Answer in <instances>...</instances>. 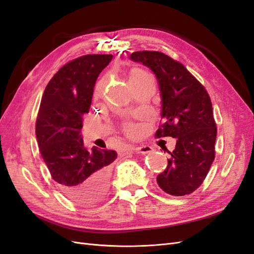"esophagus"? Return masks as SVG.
<instances>
[{"label": "esophagus", "mask_w": 254, "mask_h": 254, "mask_svg": "<svg viewBox=\"0 0 254 254\" xmlns=\"http://www.w3.org/2000/svg\"><path fill=\"white\" fill-rule=\"evenodd\" d=\"M151 150H152V147H150V146H147V145L136 146V147H134V146H133V147H131V146H130V147L124 149L121 153H122V155H126V153H128V152L134 151V152L142 153V155H145V153H148V152H150Z\"/></svg>", "instance_id": "34e87169"}]
</instances>
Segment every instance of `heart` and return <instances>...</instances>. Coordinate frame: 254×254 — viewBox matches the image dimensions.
<instances>
[{
    "mask_svg": "<svg viewBox=\"0 0 254 254\" xmlns=\"http://www.w3.org/2000/svg\"><path fill=\"white\" fill-rule=\"evenodd\" d=\"M148 76H150V75L147 72H145L144 70H141V68H133V70L130 72L129 81L131 84L139 83L142 80H144L146 77H148ZM95 94L96 95L98 94V91L95 92ZM124 129L128 134H135V132H136V127L133 124H130V123H125Z\"/></svg>",
    "mask_w": 254,
    "mask_h": 254,
    "instance_id": "obj_1",
    "label": "heart"
}]
</instances>
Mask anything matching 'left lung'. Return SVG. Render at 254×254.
I'll use <instances>...</instances> for the list:
<instances>
[{
    "mask_svg": "<svg viewBox=\"0 0 254 254\" xmlns=\"http://www.w3.org/2000/svg\"><path fill=\"white\" fill-rule=\"evenodd\" d=\"M130 59L149 67L159 83L163 124L156 137L177 139L175 149L167 151L171 158L166 170L157 177L159 187L173 196L193 193L215 158L217 128L210 96L186 66L163 53L134 52Z\"/></svg>",
    "mask_w": 254,
    "mask_h": 254,
    "instance_id": "1",
    "label": "left lung"
}]
</instances>
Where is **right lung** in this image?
Listing matches in <instances>:
<instances>
[{"label": "right lung", "mask_w": 254, "mask_h": 254, "mask_svg": "<svg viewBox=\"0 0 254 254\" xmlns=\"http://www.w3.org/2000/svg\"><path fill=\"white\" fill-rule=\"evenodd\" d=\"M112 55H84L53 76L41 99L36 135L41 156L61 191L78 204L98 202L109 190L114 150H88L81 137L96 79Z\"/></svg>", "instance_id": "obj_1"}]
</instances>
